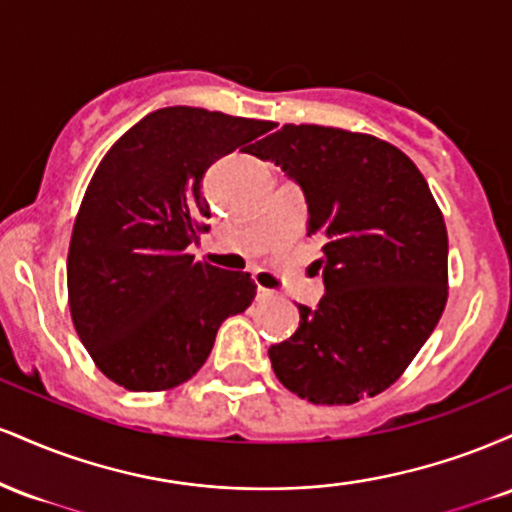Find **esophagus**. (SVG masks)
Returning <instances> with one entry per match:
<instances>
[{
	"instance_id": "34e87169",
	"label": "esophagus",
	"mask_w": 512,
	"mask_h": 512,
	"mask_svg": "<svg viewBox=\"0 0 512 512\" xmlns=\"http://www.w3.org/2000/svg\"><path fill=\"white\" fill-rule=\"evenodd\" d=\"M274 291L264 289V286H257V301H272Z\"/></svg>"
}]
</instances>
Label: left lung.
Masks as SVG:
<instances>
[{
  "mask_svg": "<svg viewBox=\"0 0 512 512\" xmlns=\"http://www.w3.org/2000/svg\"><path fill=\"white\" fill-rule=\"evenodd\" d=\"M248 154L301 185L322 243L325 296L298 305L296 334L269 346L276 378L313 404L380 395L448 301V231L428 182L397 146L334 127L284 125Z\"/></svg>",
  "mask_w": 512,
  "mask_h": 512,
  "instance_id": "left-lung-1",
  "label": "left lung"
}]
</instances>
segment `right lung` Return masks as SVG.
<instances>
[{
	"label": "right lung",
	"mask_w": 512,
	"mask_h": 512,
	"mask_svg": "<svg viewBox=\"0 0 512 512\" xmlns=\"http://www.w3.org/2000/svg\"><path fill=\"white\" fill-rule=\"evenodd\" d=\"M272 122L204 108H161L105 154L76 214L67 257L69 310L98 370L134 392L185 383L204 366L226 317L255 298L248 272L195 262L209 231L202 178L216 158Z\"/></svg>",
	"instance_id": "add662e5"
}]
</instances>
